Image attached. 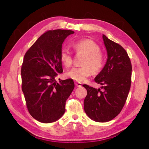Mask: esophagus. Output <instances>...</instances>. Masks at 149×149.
Segmentation results:
<instances>
[{"label": "esophagus", "mask_w": 149, "mask_h": 149, "mask_svg": "<svg viewBox=\"0 0 149 149\" xmlns=\"http://www.w3.org/2000/svg\"><path fill=\"white\" fill-rule=\"evenodd\" d=\"M74 84H75V85H76L77 87H81V86H82V83H79V82H77V81H75V82H74Z\"/></svg>", "instance_id": "esophagus-1"}]
</instances>
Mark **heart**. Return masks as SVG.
Returning <instances> with one entry per match:
<instances>
[{"instance_id": "1", "label": "heart", "mask_w": 149, "mask_h": 149, "mask_svg": "<svg viewBox=\"0 0 149 149\" xmlns=\"http://www.w3.org/2000/svg\"><path fill=\"white\" fill-rule=\"evenodd\" d=\"M72 47L78 53L85 55L82 65L83 66H74L66 73L68 78L77 82H84L94 72L100 71L104 64L103 54L100 51L98 45L93 40L84 39L76 41L72 44ZM60 60L66 66H70L73 62V56L70 49L63 47L60 53Z\"/></svg>"}]
</instances>
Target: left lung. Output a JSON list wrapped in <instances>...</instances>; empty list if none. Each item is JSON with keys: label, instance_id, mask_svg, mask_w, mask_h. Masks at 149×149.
Returning <instances> with one entry per match:
<instances>
[{"label": "left lung", "instance_id": "1", "mask_svg": "<svg viewBox=\"0 0 149 149\" xmlns=\"http://www.w3.org/2000/svg\"><path fill=\"white\" fill-rule=\"evenodd\" d=\"M107 53L105 66L94 81L102 85L96 89L83 84L87 90L84 109L89 118L99 123L113 119L123 109L131 84L132 65L127 53L119 44L102 35Z\"/></svg>", "mask_w": 149, "mask_h": 149}]
</instances>
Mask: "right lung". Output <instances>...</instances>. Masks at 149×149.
Masks as SVG:
<instances>
[{"label":"right lung","instance_id":"right-lung-1","mask_svg":"<svg viewBox=\"0 0 149 149\" xmlns=\"http://www.w3.org/2000/svg\"><path fill=\"white\" fill-rule=\"evenodd\" d=\"M69 30H49L37 39L24 56L21 68L22 89L30 115L40 123H50L65 112L67 99L74 88L72 79L60 81L63 73L60 53Z\"/></svg>","mask_w":149,"mask_h":149}]
</instances>
